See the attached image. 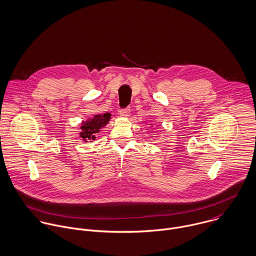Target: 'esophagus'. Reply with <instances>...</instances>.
I'll list each match as a JSON object with an SVG mask.
<instances>
[{
	"instance_id": "esophagus-1",
	"label": "esophagus",
	"mask_w": 256,
	"mask_h": 256,
	"mask_svg": "<svg viewBox=\"0 0 256 256\" xmlns=\"http://www.w3.org/2000/svg\"><path fill=\"white\" fill-rule=\"evenodd\" d=\"M119 116L123 118H128L130 116V109H123L119 111Z\"/></svg>"
}]
</instances>
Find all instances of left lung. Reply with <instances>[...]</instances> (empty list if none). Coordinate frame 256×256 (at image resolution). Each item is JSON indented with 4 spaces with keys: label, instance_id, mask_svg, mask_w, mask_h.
I'll list each match as a JSON object with an SVG mask.
<instances>
[{
    "label": "left lung",
    "instance_id": "obj_1",
    "mask_svg": "<svg viewBox=\"0 0 256 256\" xmlns=\"http://www.w3.org/2000/svg\"><path fill=\"white\" fill-rule=\"evenodd\" d=\"M151 126H153V125H151Z\"/></svg>",
    "mask_w": 256,
    "mask_h": 256
}]
</instances>
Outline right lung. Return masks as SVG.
<instances>
[{
	"label": "right lung",
	"mask_w": 256,
	"mask_h": 256,
	"mask_svg": "<svg viewBox=\"0 0 256 256\" xmlns=\"http://www.w3.org/2000/svg\"><path fill=\"white\" fill-rule=\"evenodd\" d=\"M110 119L111 114L104 113L94 115L86 121H83L80 127V137L82 138V140L84 142H92V140H95L97 138V134L100 133L101 129L109 123Z\"/></svg>",
	"instance_id": "right-lung-1"
}]
</instances>
